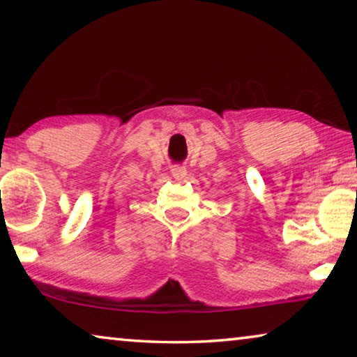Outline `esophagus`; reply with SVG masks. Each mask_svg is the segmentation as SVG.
<instances>
[{
  "mask_svg": "<svg viewBox=\"0 0 357 357\" xmlns=\"http://www.w3.org/2000/svg\"><path fill=\"white\" fill-rule=\"evenodd\" d=\"M172 176L176 179V181H183V179H185V176H187V170L184 167H173L172 168Z\"/></svg>",
  "mask_w": 357,
  "mask_h": 357,
  "instance_id": "34e87169",
  "label": "esophagus"
}]
</instances>
